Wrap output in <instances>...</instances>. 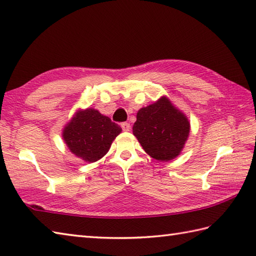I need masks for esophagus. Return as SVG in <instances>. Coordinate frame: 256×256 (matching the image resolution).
Segmentation results:
<instances>
[{"label":"esophagus","instance_id":"obj_1","mask_svg":"<svg viewBox=\"0 0 256 256\" xmlns=\"http://www.w3.org/2000/svg\"><path fill=\"white\" fill-rule=\"evenodd\" d=\"M121 128L124 132H128L130 130H131V125H130V123L123 122V123H121Z\"/></svg>","mask_w":256,"mask_h":256}]
</instances>
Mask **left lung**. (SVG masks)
<instances>
[{"label": "left lung", "instance_id": "1", "mask_svg": "<svg viewBox=\"0 0 256 256\" xmlns=\"http://www.w3.org/2000/svg\"><path fill=\"white\" fill-rule=\"evenodd\" d=\"M190 132L186 114L162 96L153 104L140 108L133 134L153 158L170 162L182 153Z\"/></svg>", "mask_w": 256, "mask_h": 256}]
</instances>
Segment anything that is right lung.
I'll return each mask as SVG.
<instances>
[{
  "instance_id": "add662e5",
  "label": "right lung",
  "mask_w": 256,
  "mask_h": 256,
  "mask_svg": "<svg viewBox=\"0 0 256 256\" xmlns=\"http://www.w3.org/2000/svg\"><path fill=\"white\" fill-rule=\"evenodd\" d=\"M122 128L94 108L78 110L62 130L67 148L78 158L94 162L104 156Z\"/></svg>"
}]
</instances>
